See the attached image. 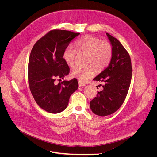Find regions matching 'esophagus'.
Segmentation results:
<instances>
[{
	"mask_svg": "<svg viewBox=\"0 0 157 157\" xmlns=\"http://www.w3.org/2000/svg\"><path fill=\"white\" fill-rule=\"evenodd\" d=\"M86 86V84H85L84 83L79 81V87H84V86Z\"/></svg>",
	"mask_w": 157,
	"mask_h": 157,
	"instance_id": "obj_1",
	"label": "esophagus"
}]
</instances>
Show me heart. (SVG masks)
Listing matches in <instances>:
<instances>
[{
	"instance_id": "obj_1",
	"label": "heart",
	"mask_w": 157,
	"mask_h": 157,
	"mask_svg": "<svg viewBox=\"0 0 157 157\" xmlns=\"http://www.w3.org/2000/svg\"><path fill=\"white\" fill-rule=\"evenodd\" d=\"M75 47L78 52L87 54L86 63L89 64L75 68L71 73V77L81 82H85L93 77L95 74V68L98 71L103 70L111 62L113 49L110 43L106 41H101L97 37L87 35L76 41ZM75 50L71 46L68 45L63 51L62 58L70 67L75 65Z\"/></svg>"
}]
</instances>
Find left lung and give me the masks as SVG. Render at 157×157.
<instances>
[{"label":"left lung","mask_w":157,"mask_h":157,"mask_svg":"<svg viewBox=\"0 0 157 157\" xmlns=\"http://www.w3.org/2000/svg\"><path fill=\"white\" fill-rule=\"evenodd\" d=\"M106 35L112 45L113 56L108 67L93 79L103 82L100 84L103 90L98 92L90 103L92 111L100 116L112 114L120 108L128 94L132 76L128 52L117 38L108 33Z\"/></svg>","instance_id":"obj_1"}]
</instances>
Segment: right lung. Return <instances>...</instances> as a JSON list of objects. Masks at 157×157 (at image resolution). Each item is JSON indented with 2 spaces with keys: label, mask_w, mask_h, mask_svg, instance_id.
I'll list each match as a JSON object with an SVG mask.
<instances>
[{
  "label": "right lung",
  "mask_w": 157,
  "mask_h": 157,
  "mask_svg": "<svg viewBox=\"0 0 157 157\" xmlns=\"http://www.w3.org/2000/svg\"><path fill=\"white\" fill-rule=\"evenodd\" d=\"M80 33L65 30H52L33 46L28 65L30 92L37 105L52 114L65 110L70 97L78 88L76 78L56 84V79L69 74L70 68L62 58L64 49Z\"/></svg>",
  "instance_id": "add662e5"
}]
</instances>
